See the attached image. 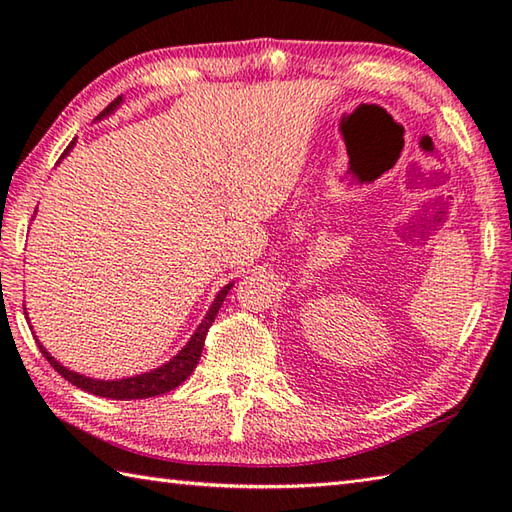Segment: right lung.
I'll list each match as a JSON object with an SVG mask.
<instances>
[{"mask_svg": "<svg viewBox=\"0 0 512 512\" xmlns=\"http://www.w3.org/2000/svg\"><path fill=\"white\" fill-rule=\"evenodd\" d=\"M123 103V96H118V99L114 103H110L105 107V110L101 112L99 121L105 116H110L118 105ZM74 147V143L68 145V149L63 151L61 160L70 154ZM233 288V281L231 284H226L220 292H217V297L213 299L209 312L204 314L202 323L198 325V330L193 332V336L189 339V343L182 347V350L169 358L167 363H162L160 367L151 369V372H145V374H136V376H127V378H116V380H101V378H90V376H83L79 372H72V369L63 367L57 358H54L46 347H43L39 343V339L35 336V341L39 345L41 354L46 356V361L57 369V372L68 380V383L81 387L83 391H88V394H94V396H103V398H112V400H136V398H154V396H160V394H167V391L176 389L178 385H182L184 380H187L191 376V372L195 369V365H198L200 356H202V347H204V339H206V332H209L211 323L215 321L217 312H220L222 303L228 295V290ZM28 319V317H26ZM32 328V325H30Z\"/></svg>", "mask_w": 512, "mask_h": 512, "instance_id": "right-lung-1", "label": "right lung"}]
</instances>
